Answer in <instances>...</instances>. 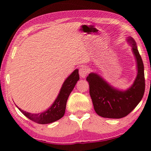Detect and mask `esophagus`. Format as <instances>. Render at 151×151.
Segmentation results:
<instances>
[{"instance_id": "esophagus-1", "label": "esophagus", "mask_w": 151, "mask_h": 151, "mask_svg": "<svg viewBox=\"0 0 151 151\" xmlns=\"http://www.w3.org/2000/svg\"><path fill=\"white\" fill-rule=\"evenodd\" d=\"M88 68L86 66H82L79 69V75H80L82 78H85L86 76L88 75Z\"/></svg>"}]
</instances>
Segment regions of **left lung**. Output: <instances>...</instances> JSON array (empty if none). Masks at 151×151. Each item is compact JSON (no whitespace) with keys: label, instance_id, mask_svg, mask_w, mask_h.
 <instances>
[{"label":"left lung","instance_id":"8db88e82","mask_svg":"<svg viewBox=\"0 0 151 151\" xmlns=\"http://www.w3.org/2000/svg\"><path fill=\"white\" fill-rule=\"evenodd\" d=\"M127 40L132 45L138 67L137 78L131 88L125 91L117 90L95 73L89 74L86 78L94 111L104 118L121 119L127 116L140 103L144 95V65L136 42L131 37H129Z\"/></svg>","mask_w":151,"mask_h":151}]
</instances>
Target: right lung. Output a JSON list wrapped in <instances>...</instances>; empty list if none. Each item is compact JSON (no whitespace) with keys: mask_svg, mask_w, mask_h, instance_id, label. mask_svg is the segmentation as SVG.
Wrapping results in <instances>:
<instances>
[{"mask_svg":"<svg viewBox=\"0 0 151 151\" xmlns=\"http://www.w3.org/2000/svg\"><path fill=\"white\" fill-rule=\"evenodd\" d=\"M78 80V70L76 69L64 82L57 99L47 111L39 114H31L22 111L17 106L18 109L25 116L37 123L45 124L57 121L62 118L65 114L68 96Z\"/></svg>","mask_w":151,"mask_h":151,"instance_id":"right-lung-1","label":"right lung"}]
</instances>
